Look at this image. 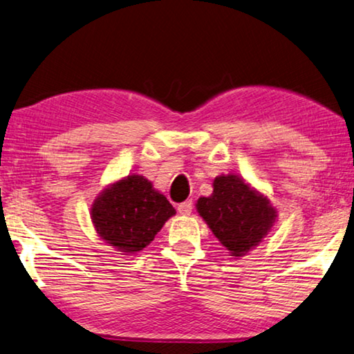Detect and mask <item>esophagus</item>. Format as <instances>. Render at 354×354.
<instances>
[{"label":"esophagus","instance_id":"1","mask_svg":"<svg viewBox=\"0 0 354 354\" xmlns=\"http://www.w3.org/2000/svg\"><path fill=\"white\" fill-rule=\"evenodd\" d=\"M191 210H193V202L191 201H185L177 207V212L180 213V215H189Z\"/></svg>","mask_w":354,"mask_h":354}]
</instances>
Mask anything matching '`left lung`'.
<instances>
[{
	"label": "left lung",
	"mask_w": 354,
	"mask_h": 354,
	"mask_svg": "<svg viewBox=\"0 0 354 354\" xmlns=\"http://www.w3.org/2000/svg\"><path fill=\"white\" fill-rule=\"evenodd\" d=\"M196 210L232 257L257 248L277 221L268 196L232 172L215 177L213 193L199 198Z\"/></svg>",
	"instance_id": "obj_1"
}]
</instances>
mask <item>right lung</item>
<instances>
[{
  "mask_svg": "<svg viewBox=\"0 0 354 354\" xmlns=\"http://www.w3.org/2000/svg\"><path fill=\"white\" fill-rule=\"evenodd\" d=\"M174 215L176 208L169 201L139 174H129L106 185L91 205L97 235L124 256L149 246Z\"/></svg>",
  "mask_w": 354,
  "mask_h": 354,
  "instance_id": "obj_1",
  "label": "right lung"
}]
</instances>
